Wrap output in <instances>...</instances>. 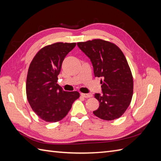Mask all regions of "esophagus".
<instances>
[{
	"mask_svg": "<svg viewBox=\"0 0 161 161\" xmlns=\"http://www.w3.org/2000/svg\"><path fill=\"white\" fill-rule=\"evenodd\" d=\"M81 96L85 97V98H88V97H91L93 96V95L91 93H88V94H85V93H81Z\"/></svg>",
	"mask_w": 161,
	"mask_h": 161,
	"instance_id": "esophagus-1",
	"label": "esophagus"
}]
</instances>
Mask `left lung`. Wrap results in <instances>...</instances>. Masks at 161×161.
<instances>
[{
	"label": "left lung",
	"mask_w": 161,
	"mask_h": 161,
	"mask_svg": "<svg viewBox=\"0 0 161 161\" xmlns=\"http://www.w3.org/2000/svg\"><path fill=\"white\" fill-rule=\"evenodd\" d=\"M77 46L91 59L95 76L102 78V93L95 94L100 106L94 115L104 120L119 118L131 103L133 89V76L124 54L114 43L102 39L79 42Z\"/></svg>",
	"instance_id": "8db88e82"
}]
</instances>
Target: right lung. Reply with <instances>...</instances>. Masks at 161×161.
Wrapping results in <instances>:
<instances>
[{
  "instance_id": "obj_1",
  "label": "right lung",
  "mask_w": 161,
  "mask_h": 161,
  "mask_svg": "<svg viewBox=\"0 0 161 161\" xmlns=\"http://www.w3.org/2000/svg\"><path fill=\"white\" fill-rule=\"evenodd\" d=\"M76 43L58 42L41 49L30 65L26 81L27 98L43 120L56 122L70 110L80 97L77 91L66 92L57 84L64 58Z\"/></svg>"
}]
</instances>
